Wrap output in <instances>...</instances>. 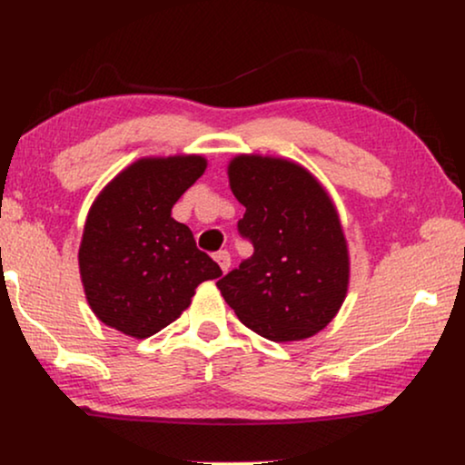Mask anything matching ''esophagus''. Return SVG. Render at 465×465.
<instances>
[{
	"label": "esophagus",
	"mask_w": 465,
	"mask_h": 465,
	"mask_svg": "<svg viewBox=\"0 0 465 465\" xmlns=\"http://www.w3.org/2000/svg\"><path fill=\"white\" fill-rule=\"evenodd\" d=\"M213 258H215V262L220 264L222 272H226L228 269H231V253H228L226 250H224V252H218Z\"/></svg>",
	"instance_id": "obj_1"
}]
</instances>
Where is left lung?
Returning <instances> with one entry per match:
<instances>
[{"label":"left lung","instance_id":"1","mask_svg":"<svg viewBox=\"0 0 465 465\" xmlns=\"http://www.w3.org/2000/svg\"><path fill=\"white\" fill-rule=\"evenodd\" d=\"M228 183L245 207L239 232L253 253L218 282L241 322L275 342L309 339L328 326L349 288V250L334 201L288 158L237 154Z\"/></svg>","mask_w":465,"mask_h":465}]
</instances>
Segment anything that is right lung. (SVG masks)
Instances as JSON below:
<instances>
[{"label":"right lung","instance_id":"add662e5","mask_svg":"<svg viewBox=\"0 0 465 465\" xmlns=\"http://www.w3.org/2000/svg\"><path fill=\"white\" fill-rule=\"evenodd\" d=\"M205 169L201 154L145 156L93 201L78 264L86 301L105 326L148 339L190 307L203 282L222 275L193 231L171 218Z\"/></svg>","mask_w":465,"mask_h":465}]
</instances>
